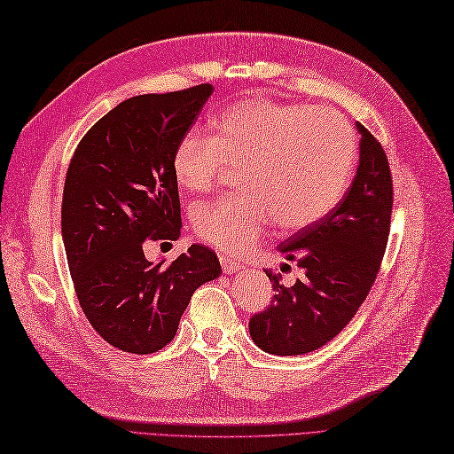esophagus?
Segmentation results:
<instances>
[{"mask_svg": "<svg viewBox=\"0 0 454 454\" xmlns=\"http://www.w3.org/2000/svg\"><path fill=\"white\" fill-rule=\"evenodd\" d=\"M220 265H222V271H224V273H236V271H239V269H242V265L232 262L230 257H220Z\"/></svg>", "mask_w": 454, "mask_h": 454, "instance_id": "esophagus-1", "label": "esophagus"}]
</instances>
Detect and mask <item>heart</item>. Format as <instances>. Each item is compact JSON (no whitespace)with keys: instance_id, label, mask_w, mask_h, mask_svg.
Segmentation results:
<instances>
[{"instance_id":"heart-1","label":"heart","mask_w":454,"mask_h":454,"mask_svg":"<svg viewBox=\"0 0 454 454\" xmlns=\"http://www.w3.org/2000/svg\"><path fill=\"white\" fill-rule=\"evenodd\" d=\"M356 138L340 113L310 105L244 99L212 122V137L187 132L171 156L173 177L189 192L218 185L228 166L239 168V195L192 210L199 239L244 255L269 222L294 232L340 205L355 171Z\"/></svg>"}]
</instances>
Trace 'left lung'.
<instances>
[{
    "label": "left lung",
    "instance_id": "1",
    "mask_svg": "<svg viewBox=\"0 0 454 454\" xmlns=\"http://www.w3.org/2000/svg\"><path fill=\"white\" fill-rule=\"evenodd\" d=\"M361 132L359 168L330 215L298 230L278 246L304 277L285 286L281 273L265 269L273 302L252 316L249 333L263 351L304 355L332 341L364 302L376 281L388 244L394 183L382 144ZM283 265L281 271H285Z\"/></svg>",
    "mask_w": 454,
    "mask_h": 454
}]
</instances>
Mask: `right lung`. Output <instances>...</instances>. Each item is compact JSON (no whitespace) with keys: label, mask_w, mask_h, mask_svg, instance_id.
Masks as SVG:
<instances>
[{"label":"right lung","mask_w":454,"mask_h":454,"mask_svg":"<svg viewBox=\"0 0 454 454\" xmlns=\"http://www.w3.org/2000/svg\"><path fill=\"white\" fill-rule=\"evenodd\" d=\"M212 93L210 83L119 103L85 132L67 166L62 238L82 310L121 351L156 353L177 333L197 288L220 275L216 254L191 246L150 263L144 244L181 234L171 156Z\"/></svg>","instance_id":"obj_1"}]
</instances>
